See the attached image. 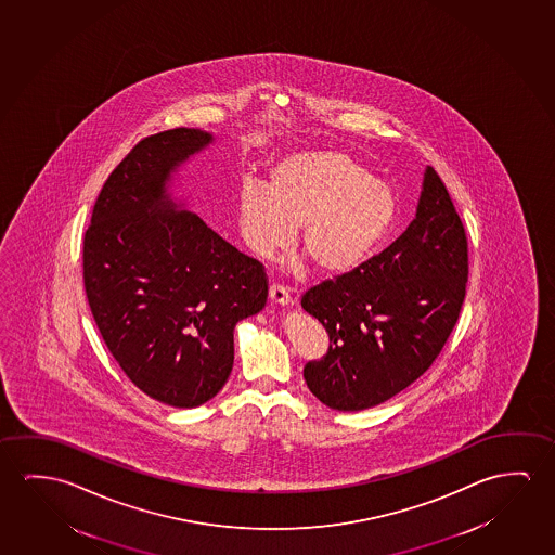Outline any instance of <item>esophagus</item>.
Returning a JSON list of instances; mask_svg holds the SVG:
<instances>
[{"label": "esophagus", "instance_id": "obj_1", "mask_svg": "<svg viewBox=\"0 0 555 555\" xmlns=\"http://www.w3.org/2000/svg\"><path fill=\"white\" fill-rule=\"evenodd\" d=\"M271 301L274 306H292L294 304L291 291L286 286H281V284L271 286Z\"/></svg>", "mask_w": 555, "mask_h": 555}]
</instances>
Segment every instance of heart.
<instances>
[{
    "instance_id": "1",
    "label": "heart",
    "mask_w": 555,
    "mask_h": 555,
    "mask_svg": "<svg viewBox=\"0 0 555 555\" xmlns=\"http://www.w3.org/2000/svg\"><path fill=\"white\" fill-rule=\"evenodd\" d=\"M236 214L242 240L259 259L288 249L301 224L299 242L317 271L344 274L365 263L390 234L398 194L350 155L299 152L274 163L269 186L246 180Z\"/></svg>"
}]
</instances>
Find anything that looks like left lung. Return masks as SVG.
<instances>
[{
  "label": "left lung",
  "instance_id": "obj_1",
  "mask_svg": "<svg viewBox=\"0 0 555 555\" xmlns=\"http://www.w3.org/2000/svg\"><path fill=\"white\" fill-rule=\"evenodd\" d=\"M467 279V234L442 179L427 167L408 231L301 296L331 340L323 358L304 367L309 390L338 411L369 410L405 390L450 338Z\"/></svg>",
  "mask_w": 555,
  "mask_h": 555
}]
</instances>
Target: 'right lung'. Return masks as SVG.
Returning a JSON list of instances; mask_svg holds the SVG:
<instances>
[{"label": "right lung", "mask_w": 555, "mask_h": 555, "mask_svg": "<svg viewBox=\"0 0 555 555\" xmlns=\"http://www.w3.org/2000/svg\"><path fill=\"white\" fill-rule=\"evenodd\" d=\"M214 137L172 128L140 140L113 169L86 229V298L103 341L150 398L196 408L234 363V326L264 308L263 263L167 194L180 163Z\"/></svg>", "instance_id": "obj_1"}]
</instances>
